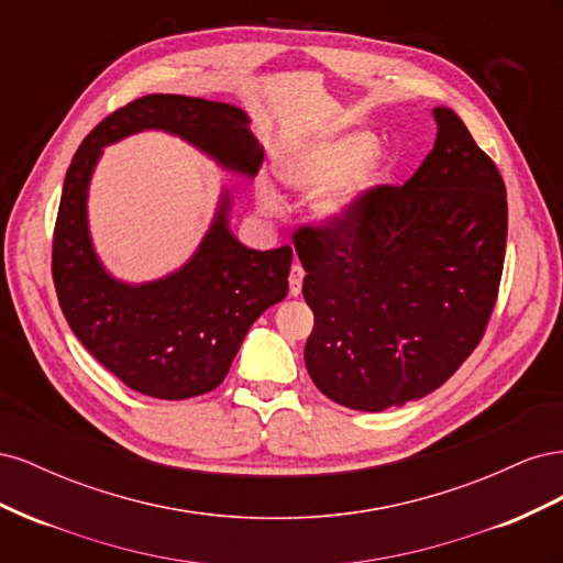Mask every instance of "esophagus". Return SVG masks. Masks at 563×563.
I'll use <instances>...</instances> for the list:
<instances>
[{
    "mask_svg": "<svg viewBox=\"0 0 563 563\" xmlns=\"http://www.w3.org/2000/svg\"><path fill=\"white\" fill-rule=\"evenodd\" d=\"M302 277H305V269L298 263H294L291 275H288V294L298 296L302 291Z\"/></svg>",
    "mask_w": 563,
    "mask_h": 563,
    "instance_id": "obj_1",
    "label": "esophagus"
}]
</instances>
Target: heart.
<instances>
[{
  "label": "heart",
  "instance_id": "heart-1",
  "mask_svg": "<svg viewBox=\"0 0 563 563\" xmlns=\"http://www.w3.org/2000/svg\"><path fill=\"white\" fill-rule=\"evenodd\" d=\"M371 150L373 135L366 131L338 135V139L288 155L279 166V178L294 190H321L314 199L317 218L323 223H343L354 211L356 201L383 178L385 166L380 157L363 161ZM258 201L265 209H272L277 203V195L272 187L261 185Z\"/></svg>",
  "mask_w": 563,
  "mask_h": 563
}]
</instances>
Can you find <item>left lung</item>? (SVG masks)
Segmentation results:
<instances>
[{
	"mask_svg": "<svg viewBox=\"0 0 563 563\" xmlns=\"http://www.w3.org/2000/svg\"><path fill=\"white\" fill-rule=\"evenodd\" d=\"M404 185H378L343 223L300 225L294 246L314 312L305 366L354 411L430 395L479 345L496 308L507 195L498 166L453 110Z\"/></svg>",
	"mask_w": 563,
	"mask_h": 563,
	"instance_id": "left-lung-1",
	"label": "left lung"
}]
</instances>
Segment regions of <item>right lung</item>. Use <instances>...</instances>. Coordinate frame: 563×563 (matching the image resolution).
I'll return each instance as SVG.
<instances>
[{"mask_svg":"<svg viewBox=\"0 0 563 563\" xmlns=\"http://www.w3.org/2000/svg\"><path fill=\"white\" fill-rule=\"evenodd\" d=\"M143 129L176 133L244 176L263 164L240 108L172 93L131 100L81 141L67 168L51 275L67 323L100 364L141 395L190 399L223 383L251 323L286 298L294 251L236 242L225 192L197 253L174 275L141 286L110 277L89 236V180L106 145Z\"/></svg>","mask_w":563,"mask_h":563,"instance_id":"1","label":"right lung"}]
</instances>
